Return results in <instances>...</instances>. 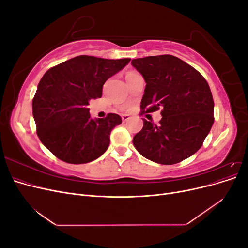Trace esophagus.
<instances>
[{
	"instance_id": "obj_1",
	"label": "esophagus",
	"mask_w": 248,
	"mask_h": 248,
	"mask_svg": "<svg viewBox=\"0 0 248 248\" xmlns=\"http://www.w3.org/2000/svg\"><path fill=\"white\" fill-rule=\"evenodd\" d=\"M130 119V117H129V115H122V121L123 122H127V121H128V120Z\"/></svg>"
}]
</instances>
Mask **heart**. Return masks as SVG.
<instances>
[{
	"instance_id": "obj_1",
	"label": "heart",
	"mask_w": 248,
	"mask_h": 248,
	"mask_svg": "<svg viewBox=\"0 0 248 248\" xmlns=\"http://www.w3.org/2000/svg\"><path fill=\"white\" fill-rule=\"evenodd\" d=\"M129 73H132V72H128V73H127V74H129ZM127 74H126V76H127Z\"/></svg>"
}]
</instances>
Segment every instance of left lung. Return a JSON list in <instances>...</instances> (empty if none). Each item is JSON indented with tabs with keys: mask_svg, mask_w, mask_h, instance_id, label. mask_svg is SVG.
<instances>
[{
	"mask_svg": "<svg viewBox=\"0 0 248 248\" xmlns=\"http://www.w3.org/2000/svg\"><path fill=\"white\" fill-rule=\"evenodd\" d=\"M146 81L140 115L161 109L159 125L144 119L133 145L147 159L175 164L202 147L214 122V101L207 80L192 66L171 55L133 59Z\"/></svg>",
	"mask_w": 248,
	"mask_h": 248,
	"instance_id": "left-lung-1",
	"label": "left lung"
}]
</instances>
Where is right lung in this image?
Returning <instances> with one entry per match:
<instances>
[{"label":"right lung","mask_w":248,"mask_h":248,"mask_svg":"<svg viewBox=\"0 0 248 248\" xmlns=\"http://www.w3.org/2000/svg\"><path fill=\"white\" fill-rule=\"evenodd\" d=\"M129 61L84 55L44 73L33 98V116L37 136L57 158L80 164L107 151L110 132L122 119L112 112L106 118L91 119L89 101L100 98L104 82Z\"/></svg>","instance_id":"add662e5"}]
</instances>
